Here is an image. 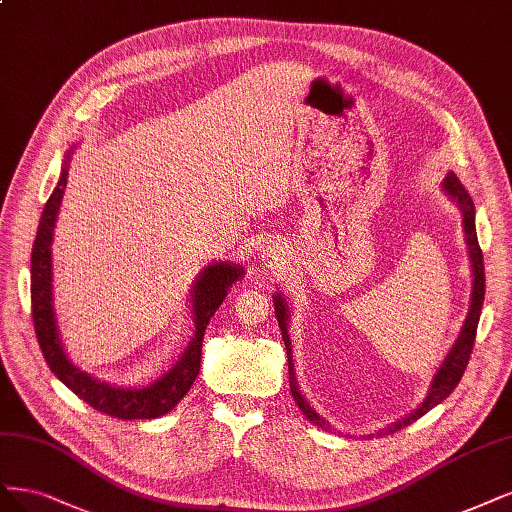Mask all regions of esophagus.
<instances>
[{
  "label": "esophagus",
  "mask_w": 512,
  "mask_h": 512,
  "mask_svg": "<svg viewBox=\"0 0 512 512\" xmlns=\"http://www.w3.org/2000/svg\"><path fill=\"white\" fill-rule=\"evenodd\" d=\"M262 252H264V250H262ZM269 256H271V252H267V256H262V258H269Z\"/></svg>",
  "instance_id": "34e87169"
}]
</instances>
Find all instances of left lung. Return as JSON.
Instances as JSON below:
<instances>
[{
	"label": "left lung",
	"mask_w": 512,
	"mask_h": 512,
	"mask_svg": "<svg viewBox=\"0 0 512 512\" xmlns=\"http://www.w3.org/2000/svg\"><path fill=\"white\" fill-rule=\"evenodd\" d=\"M443 192L462 211V224H464L468 256H470V269H472V292H470L468 315H466V320H464V324L460 328V334H457L455 343L449 349V354L445 356L443 362H440L438 370L434 373L426 398L421 400L419 407L413 409L409 415H404L402 419L394 421V424L379 430L377 436L394 434V432H398L402 428H407L409 424H413V421H417L421 415H426L430 409H434L436 404L443 402L455 390L457 383H460L464 370H466V364H468V358L472 354L474 337H477V324H479L483 298H485V267H483V252L479 248V239H477V226H474V203H472L470 195L466 192V188L460 184V180L455 178L453 171H449L447 178L443 180ZM273 305H275V317H277L279 328H281V339H284L286 351H288V375H290L292 398L298 404V409H301L303 415L311 421V424H315L317 428H322L326 432H332L328 421L311 407V404L307 402V398L303 396L301 387H298L294 358H292V339H290V334H288L290 307H288L286 296L281 294V292L273 294ZM373 436L375 434H366V438H373Z\"/></svg>",
	"instance_id": "1"
}]
</instances>
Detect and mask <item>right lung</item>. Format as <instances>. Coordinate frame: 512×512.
Segmentation results:
<instances>
[{
    "label": "right lung",
    "mask_w": 512,
    "mask_h": 512,
    "mask_svg": "<svg viewBox=\"0 0 512 512\" xmlns=\"http://www.w3.org/2000/svg\"><path fill=\"white\" fill-rule=\"evenodd\" d=\"M74 150H69L61 169V178L57 188L52 190L50 199L42 211L38 235L33 241L31 250V311H33V326L38 334V343L46 364L59 381H63L69 390L93 409L118 417V419H156L169 413L178 404L195 383L199 368H201V345L203 334L211 320V315L222 305L228 290L235 281L243 279V267L231 260L211 262L197 275L195 284L190 290L192 303V322H195V334L184 349L182 358L173 364L169 373L146 387H118L108 381L93 377L86 370L78 368L69 356L65 354L55 305H52V237H55V222L59 207L63 201V192L67 186V165L69 156Z\"/></svg>",
    "instance_id": "add662e5"
}]
</instances>
